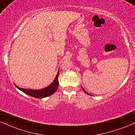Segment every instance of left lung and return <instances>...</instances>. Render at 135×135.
I'll return each mask as SVG.
<instances>
[{
  "mask_svg": "<svg viewBox=\"0 0 135 135\" xmlns=\"http://www.w3.org/2000/svg\"><path fill=\"white\" fill-rule=\"evenodd\" d=\"M81 89H82V90H84V92H85V94H88V95H90V94H89V93H88V92H87V91H86V90H85V89H84V88H83L82 87H81Z\"/></svg>",
  "mask_w": 135,
  "mask_h": 135,
  "instance_id": "1",
  "label": "left lung"
}]
</instances>
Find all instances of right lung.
<instances>
[{"label":"right lung","instance_id":"add662e5","mask_svg":"<svg viewBox=\"0 0 135 135\" xmlns=\"http://www.w3.org/2000/svg\"><path fill=\"white\" fill-rule=\"evenodd\" d=\"M59 69L58 70L57 75H56L55 79L53 81V82L50 85H48V87L41 89L34 90V89H22V88L18 87L16 84L15 85L19 90H20L21 91L24 92V93H25L27 95H29V96L36 98H44L51 96V94H53L57 90L59 87Z\"/></svg>","mask_w":135,"mask_h":135}]
</instances>
